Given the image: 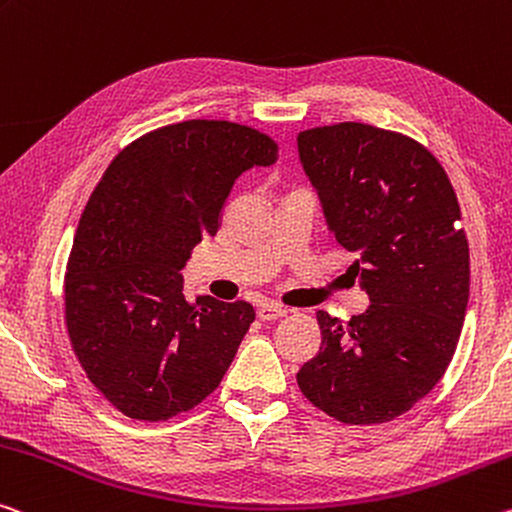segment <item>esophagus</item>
<instances>
[{"instance_id": "1", "label": "esophagus", "mask_w": 512, "mask_h": 512, "mask_svg": "<svg viewBox=\"0 0 512 512\" xmlns=\"http://www.w3.org/2000/svg\"><path fill=\"white\" fill-rule=\"evenodd\" d=\"M287 314V307H282V305H275V303H264V305H259V310H257V316L262 321H275V319H282V316Z\"/></svg>"}]
</instances>
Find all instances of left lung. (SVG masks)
<instances>
[{"mask_svg": "<svg viewBox=\"0 0 512 512\" xmlns=\"http://www.w3.org/2000/svg\"><path fill=\"white\" fill-rule=\"evenodd\" d=\"M298 157L328 230L369 307L319 312L321 351L296 373L316 408L344 424H383L444 376L469 300V246L456 191L431 152L364 123L298 134Z\"/></svg>", "mask_w": 512, "mask_h": 512, "instance_id": "8db88e82", "label": "left lung"}]
</instances>
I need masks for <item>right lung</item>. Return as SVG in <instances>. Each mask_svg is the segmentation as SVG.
Wrapping results in <instances>:
<instances>
[{
  "label": "right lung",
  "mask_w": 512,
  "mask_h": 512,
  "mask_svg": "<svg viewBox=\"0 0 512 512\" xmlns=\"http://www.w3.org/2000/svg\"><path fill=\"white\" fill-rule=\"evenodd\" d=\"M269 136L186 120L141 136L104 170L66 273V323L91 383L123 412L159 421L221 383L255 321L248 303L184 296L182 269L214 237L234 182L275 164Z\"/></svg>",
  "instance_id": "obj_1"
}]
</instances>
